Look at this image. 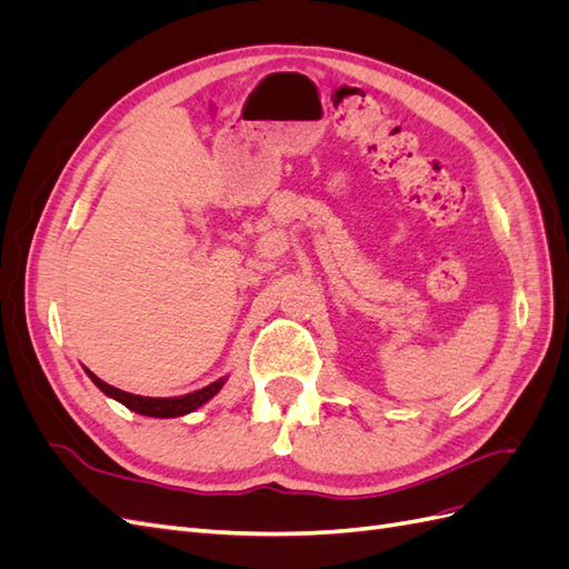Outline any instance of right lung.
Masks as SVG:
<instances>
[{"label":"right lung","instance_id":"obj_1","mask_svg":"<svg viewBox=\"0 0 569 569\" xmlns=\"http://www.w3.org/2000/svg\"><path fill=\"white\" fill-rule=\"evenodd\" d=\"M84 372L90 375V380L104 391L111 399H116L118 403H123L126 408L140 412V416H149V418H178V416H187V412H192L197 408H201L206 401H211L213 396L222 389L226 385V377H220L213 385L197 389L192 393H184V396H173V399H149V396H137V393H128L123 389H116L107 382H101L94 372H90L84 368Z\"/></svg>","mask_w":569,"mask_h":569}]
</instances>
